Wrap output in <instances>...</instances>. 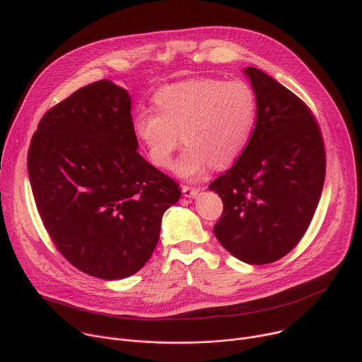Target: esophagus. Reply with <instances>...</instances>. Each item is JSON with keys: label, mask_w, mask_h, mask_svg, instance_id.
Listing matches in <instances>:
<instances>
[{"label": "esophagus", "mask_w": 362, "mask_h": 362, "mask_svg": "<svg viewBox=\"0 0 362 362\" xmlns=\"http://www.w3.org/2000/svg\"><path fill=\"white\" fill-rule=\"evenodd\" d=\"M199 187H192V186H183L182 187V192H183V196L185 197H194L197 193H199Z\"/></svg>", "instance_id": "esophagus-1"}]
</instances>
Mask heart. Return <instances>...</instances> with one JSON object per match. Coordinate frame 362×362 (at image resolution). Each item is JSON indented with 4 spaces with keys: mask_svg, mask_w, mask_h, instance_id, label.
I'll list each match as a JSON object with an SVG mask.
<instances>
[{
    "mask_svg": "<svg viewBox=\"0 0 362 362\" xmlns=\"http://www.w3.org/2000/svg\"><path fill=\"white\" fill-rule=\"evenodd\" d=\"M156 113H141L133 129L153 165L169 169L183 141L176 173L193 180L212 165H232L252 134L256 119L253 90L243 81L193 78L166 86L153 95Z\"/></svg>",
    "mask_w": 362,
    "mask_h": 362,
    "instance_id": "obj_1",
    "label": "heart"
}]
</instances>
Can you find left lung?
<instances>
[{
	"instance_id": "1",
	"label": "left lung",
	"mask_w": 362,
	"mask_h": 362,
	"mask_svg": "<svg viewBox=\"0 0 362 362\" xmlns=\"http://www.w3.org/2000/svg\"><path fill=\"white\" fill-rule=\"evenodd\" d=\"M256 95V123L235 165L209 186L223 202L214 232L250 265L275 262L306 232L325 180V151L311 112L255 67L243 69Z\"/></svg>"
}]
</instances>
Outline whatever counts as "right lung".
Segmentation results:
<instances>
[{
  "label": "right lung",
  "instance_id": "add662e5",
  "mask_svg": "<svg viewBox=\"0 0 362 362\" xmlns=\"http://www.w3.org/2000/svg\"><path fill=\"white\" fill-rule=\"evenodd\" d=\"M129 91L110 80L48 110L28 150V176L48 235L66 259L100 279L143 268L162 218L180 199L175 180L137 153Z\"/></svg>",
  "mask_w": 362,
  "mask_h": 362
}]
</instances>
